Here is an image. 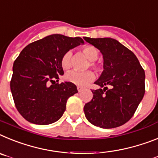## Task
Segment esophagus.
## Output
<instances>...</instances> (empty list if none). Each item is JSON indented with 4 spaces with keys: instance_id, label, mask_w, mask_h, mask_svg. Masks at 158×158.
Here are the masks:
<instances>
[{
    "instance_id": "obj_1",
    "label": "esophagus",
    "mask_w": 158,
    "mask_h": 158,
    "mask_svg": "<svg viewBox=\"0 0 158 158\" xmlns=\"http://www.w3.org/2000/svg\"><path fill=\"white\" fill-rule=\"evenodd\" d=\"M77 90L79 92H81L82 90H83V87H77Z\"/></svg>"
}]
</instances>
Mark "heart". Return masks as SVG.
<instances>
[{
  "label": "heart",
  "mask_w": 158,
  "mask_h": 158,
  "mask_svg": "<svg viewBox=\"0 0 158 158\" xmlns=\"http://www.w3.org/2000/svg\"><path fill=\"white\" fill-rule=\"evenodd\" d=\"M83 54L87 56V58L90 60V68L94 71H100L102 68L99 64L95 62V60L98 57V51L95 47L92 45H85L82 48ZM72 64V52L70 50L67 51L61 58V66L63 69L68 70L71 68ZM94 74L92 71H87L85 72H79V71H71L65 75L66 81L79 87H84L86 85L94 80Z\"/></svg>",
  "instance_id": "obj_1"
}]
</instances>
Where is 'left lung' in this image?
Segmentation results:
<instances>
[{
  "label": "left lung",
  "mask_w": 158,
  "mask_h": 158,
  "mask_svg": "<svg viewBox=\"0 0 158 158\" xmlns=\"http://www.w3.org/2000/svg\"><path fill=\"white\" fill-rule=\"evenodd\" d=\"M83 39L101 52L104 69L94 82L100 88L92 90L93 98L85 104V116L100 128L120 127L133 117L143 98L145 71L136 56L116 40Z\"/></svg>",
  "instance_id": "1"
}]
</instances>
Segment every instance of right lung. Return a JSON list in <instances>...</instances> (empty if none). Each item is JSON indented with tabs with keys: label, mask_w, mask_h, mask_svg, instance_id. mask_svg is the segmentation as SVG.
<instances>
[{
	"label": "right lung",
	"mask_w": 158,
	"mask_h": 158,
	"mask_svg": "<svg viewBox=\"0 0 158 158\" xmlns=\"http://www.w3.org/2000/svg\"><path fill=\"white\" fill-rule=\"evenodd\" d=\"M83 43L80 37L54 34L21 51L13 64L10 88L16 109L29 123L48 125L62 117L68 98L78 90L73 83H58L64 75L61 58Z\"/></svg>",
	"instance_id": "add662e5"
}]
</instances>
